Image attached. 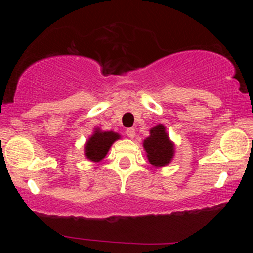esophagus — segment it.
Listing matches in <instances>:
<instances>
[{"label":"esophagus","instance_id":"34e87169","mask_svg":"<svg viewBox=\"0 0 253 253\" xmlns=\"http://www.w3.org/2000/svg\"><path fill=\"white\" fill-rule=\"evenodd\" d=\"M126 135L129 137V138H134V137H135V129H134V128H132V127L127 128Z\"/></svg>","mask_w":253,"mask_h":253}]
</instances>
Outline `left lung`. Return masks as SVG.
Returning a JSON list of instances; mask_svg holds the SVG:
<instances>
[{
  "label": "left lung",
  "instance_id": "obj_1",
  "mask_svg": "<svg viewBox=\"0 0 253 253\" xmlns=\"http://www.w3.org/2000/svg\"><path fill=\"white\" fill-rule=\"evenodd\" d=\"M144 148L149 163L156 168L168 165L174 154V144L169 140L163 125L152 128L151 135L144 140Z\"/></svg>",
  "mask_w": 253,
  "mask_h": 253
}]
</instances>
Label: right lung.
Masks as SVG:
<instances>
[{
	"mask_svg": "<svg viewBox=\"0 0 253 253\" xmlns=\"http://www.w3.org/2000/svg\"><path fill=\"white\" fill-rule=\"evenodd\" d=\"M119 135L114 131H101L97 129L85 144V156L92 162H99L106 156L109 148Z\"/></svg>",
	"mask_w": 253,
	"mask_h": 253,
	"instance_id": "add662e5",
	"label": "right lung"
}]
</instances>
